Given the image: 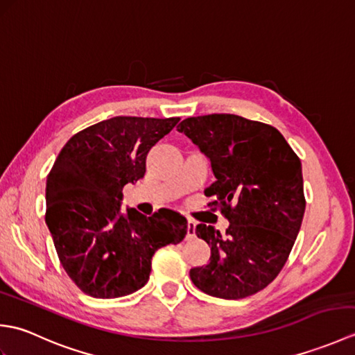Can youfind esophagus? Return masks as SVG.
Segmentation results:
<instances>
[{
	"label": "esophagus",
	"mask_w": 355,
	"mask_h": 355,
	"mask_svg": "<svg viewBox=\"0 0 355 355\" xmlns=\"http://www.w3.org/2000/svg\"><path fill=\"white\" fill-rule=\"evenodd\" d=\"M187 239H192L195 238V223L193 221H187V235H186Z\"/></svg>",
	"instance_id": "1"
}]
</instances>
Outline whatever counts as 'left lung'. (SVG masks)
<instances>
[{"mask_svg":"<svg viewBox=\"0 0 355 355\" xmlns=\"http://www.w3.org/2000/svg\"><path fill=\"white\" fill-rule=\"evenodd\" d=\"M212 164L216 182L205 189L230 225L221 236L198 224L210 247L206 266L191 268L197 288L243 299L275 281L288 259L305 212L300 158L275 126L235 114L187 117L177 126Z\"/></svg>","mask_w":355,"mask_h":355,"instance_id":"1","label":"left lung"}]
</instances>
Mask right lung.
I'll return each mask as SVG.
<instances>
[{"mask_svg":"<svg viewBox=\"0 0 355 355\" xmlns=\"http://www.w3.org/2000/svg\"><path fill=\"white\" fill-rule=\"evenodd\" d=\"M180 117L117 116L74 134L47 175L45 223L67 275L92 297L114 299L148 282L158 248L187 233L183 215L122 214L123 186L146 172V155Z\"/></svg>","mask_w":355,"mask_h":355,"instance_id":"add662e5","label":"right lung"}]
</instances>
